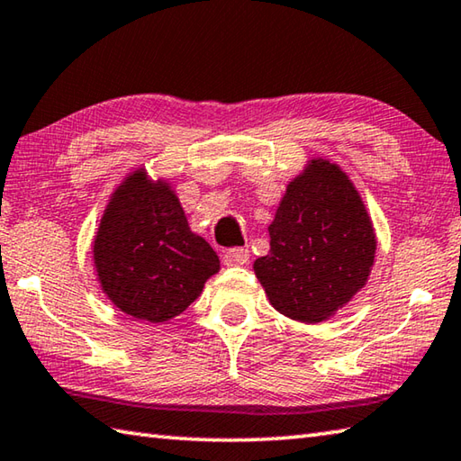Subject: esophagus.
Returning <instances> with one entry per match:
<instances>
[{"label": "esophagus", "instance_id": "esophagus-1", "mask_svg": "<svg viewBox=\"0 0 461 461\" xmlns=\"http://www.w3.org/2000/svg\"><path fill=\"white\" fill-rule=\"evenodd\" d=\"M249 249H229L224 250L222 260L227 267H240L249 263Z\"/></svg>", "mask_w": 461, "mask_h": 461}]
</instances>
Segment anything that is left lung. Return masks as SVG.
Here are the masks:
<instances>
[{"label":"left lung","mask_w":461,"mask_h":461,"mask_svg":"<svg viewBox=\"0 0 461 461\" xmlns=\"http://www.w3.org/2000/svg\"><path fill=\"white\" fill-rule=\"evenodd\" d=\"M268 234L271 250L253 268L285 317L321 323L367 283L375 232L353 182L333 162L312 158L286 186Z\"/></svg>","instance_id":"8db88e82"}]
</instances>
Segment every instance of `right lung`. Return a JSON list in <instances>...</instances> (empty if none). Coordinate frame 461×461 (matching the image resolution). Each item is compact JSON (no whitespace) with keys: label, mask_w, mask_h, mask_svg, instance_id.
Listing matches in <instances>:
<instances>
[{"label":"right lung","mask_w":461,"mask_h":461,"mask_svg":"<svg viewBox=\"0 0 461 461\" xmlns=\"http://www.w3.org/2000/svg\"><path fill=\"white\" fill-rule=\"evenodd\" d=\"M92 253L108 299L150 323L180 315L221 268L212 247L190 230L175 190L144 168L114 190Z\"/></svg>","instance_id":"1"}]
</instances>
